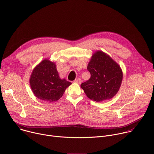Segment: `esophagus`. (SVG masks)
Masks as SVG:
<instances>
[{
    "mask_svg": "<svg viewBox=\"0 0 154 154\" xmlns=\"http://www.w3.org/2000/svg\"><path fill=\"white\" fill-rule=\"evenodd\" d=\"M74 83H78V84H80L82 83V80L79 78V79H77L74 80Z\"/></svg>",
    "mask_w": 154,
    "mask_h": 154,
    "instance_id": "1",
    "label": "esophagus"
}]
</instances>
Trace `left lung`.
Wrapping results in <instances>:
<instances>
[{
	"instance_id": "left-lung-1",
	"label": "left lung",
	"mask_w": 154,
	"mask_h": 154,
	"mask_svg": "<svg viewBox=\"0 0 154 154\" xmlns=\"http://www.w3.org/2000/svg\"><path fill=\"white\" fill-rule=\"evenodd\" d=\"M90 79L80 85L86 96L96 102L111 99L118 92L123 73L120 66L102 51L93 55L87 66Z\"/></svg>"
}]
</instances>
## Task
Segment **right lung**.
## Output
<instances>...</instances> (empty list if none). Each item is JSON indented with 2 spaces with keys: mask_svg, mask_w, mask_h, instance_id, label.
Here are the masks:
<instances>
[{
  "mask_svg": "<svg viewBox=\"0 0 154 154\" xmlns=\"http://www.w3.org/2000/svg\"><path fill=\"white\" fill-rule=\"evenodd\" d=\"M29 83L34 95L38 99L48 102L60 99L66 89L72 84L65 79H60L55 63L48 58L35 67Z\"/></svg>",
  "mask_w": 154,
  "mask_h": 154,
  "instance_id": "obj_1",
  "label": "right lung"
}]
</instances>
